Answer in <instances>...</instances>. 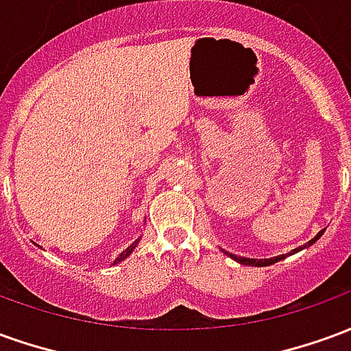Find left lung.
<instances>
[{
	"instance_id": "obj_1",
	"label": "left lung",
	"mask_w": 351,
	"mask_h": 351,
	"mask_svg": "<svg viewBox=\"0 0 351 351\" xmlns=\"http://www.w3.org/2000/svg\"><path fill=\"white\" fill-rule=\"evenodd\" d=\"M324 231H325V229H322V231H319V233H317V235L314 237V239H310L308 243L302 244V246H299V248H295V250H291V252H289V254H286V256L282 254V256H276V258H269V259H252V258H241V256H235V254H229V252H226V254H228L229 258L235 259L237 263H241V265H248V267H269V265L278 263V261H282V259H286L287 256H293V254H297V252H301V250H304V248H308V246H312V244L316 243V241H317V239H319V237L324 235Z\"/></svg>"
}]
</instances>
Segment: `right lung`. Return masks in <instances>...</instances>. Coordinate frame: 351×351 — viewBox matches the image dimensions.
Instances as JSON below:
<instances>
[{
  "instance_id": "obj_1",
  "label": "right lung",
  "mask_w": 351,
  "mask_h": 351,
  "mask_svg": "<svg viewBox=\"0 0 351 351\" xmlns=\"http://www.w3.org/2000/svg\"><path fill=\"white\" fill-rule=\"evenodd\" d=\"M138 241H141V237H138V239H137V241H135V243L130 244V246H128V248H125V250H123L122 254H120V256H118V258H116L114 261H112V265L120 263V261H123V259H128V258H130L131 254H133V250H135V248H137Z\"/></svg>"
}]
</instances>
